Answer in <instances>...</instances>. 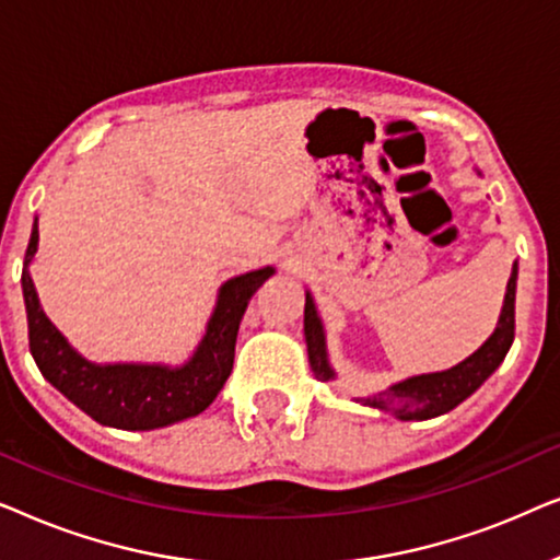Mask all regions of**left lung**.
Instances as JSON below:
<instances>
[{
    "mask_svg": "<svg viewBox=\"0 0 560 560\" xmlns=\"http://www.w3.org/2000/svg\"><path fill=\"white\" fill-rule=\"evenodd\" d=\"M515 293L517 262L512 265L508 293H504L497 328L471 357H466L464 362L451 366V370L412 374V377L393 382V385L380 389V393L354 397V402L366 405V408L385 410L397 420H428L454 410L456 405H462L466 400V397L477 393V389L492 377L497 366L504 362V357H508L512 341H515ZM303 331L305 347H308V362L313 374H316V380H336V370L331 362H328L324 320L318 316L316 301H313L311 290H305Z\"/></svg>",
    "mask_w": 560,
    "mask_h": 560,
    "instance_id": "8db88e82",
    "label": "left lung"
}]
</instances>
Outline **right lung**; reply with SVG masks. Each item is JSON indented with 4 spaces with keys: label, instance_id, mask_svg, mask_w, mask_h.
<instances>
[{
    "label": "right lung",
    "instance_id": "obj_1",
    "mask_svg": "<svg viewBox=\"0 0 560 560\" xmlns=\"http://www.w3.org/2000/svg\"><path fill=\"white\" fill-rule=\"evenodd\" d=\"M37 217L22 265V298L27 311L30 354L43 377L96 423L119 431H155L203 412L217 400L234 366V347L244 311L275 267L229 278L217 293L206 331L183 364L91 362L71 347L45 316L30 265L37 255Z\"/></svg>",
    "mask_w": 560,
    "mask_h": 560
}]
</instances>
